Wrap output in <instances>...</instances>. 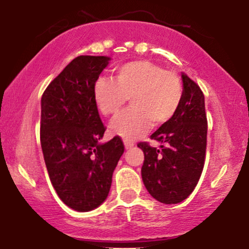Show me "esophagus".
<instances>
[{
  "mask_svg": "<svg viewBox=\"0 0 249 249\" xmlns=\"http://www.w3.org/2000/svg\"><path fill=\"white\" fill-rule=\"evenodd\" d=\"M124 145H125V148H126V150H127V148H131V147L134 146L133 142H128V141H125Z\"/></svg>",
  "mask_w": 249,
  "mask_h": 249,
  "instance_id": "esophagus-1",
  "label": "esophagus"
}]
</instances>
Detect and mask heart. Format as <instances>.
I'll return each mask as SVG.
<instances>
[{"label": "heart", "mask_w": 249, "mask_h": 249, "mask_svg": "<svg viewBox=\"0 0 249 249\" xmlns=\"http://www.w3.org/2000/svg\"><path fill=\"white\" fill-rule=\"evenodd\" d=\"M184 87L176 72L148 61L125 63L115 70V81L98 78L93 99L103 116H116L130 98L131 107L110 124L111 133L134 141L153 126L173 118L181 104Z\"/></svg>", "instance_id": "obj_1"}]
</instances>
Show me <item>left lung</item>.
Returning a JSON list of instances; mask_svg holds the SVG:
<instances>
[{"mask_svg": "<svg viewBox=\"0 0 249 249\" xmlns=\"http://www.w3.org/2000/svg\"><path fill=\"white\" fill-rule=\"evenodd\" d=\"M184 95L171 121L151 136L160 148L139 142L144 152L142 178L148 193L162 204H178L193 192L205 164L207 118L201 89L182 73Z\"/></svg>", "mask_w": 249, "mask_h": 249, "instance_id": "obj_1", "label": "left lung"}]
</instances>
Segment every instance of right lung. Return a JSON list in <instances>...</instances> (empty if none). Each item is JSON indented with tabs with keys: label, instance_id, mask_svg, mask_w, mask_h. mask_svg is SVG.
I'll list each match as a JSON object with an SVG mask.
<instances>
[{
	"label": "right lung",
	"instance_id": "right-lung-1",
	"mask_svg": "<svg viewBox=\"0 0 249 249\" xmlns=\"http://www.w3.org/2000/svg\"><path fill=\"white\" fill-rule=\"evenodd\" d=\"M110 57L78 56L48 85L41 101V146L59 199L78 212L107 199L124 153L121 137L99 144L107 127L93 99V85Z\"/></svg>",
	"mask_w": 249,
	"mask_h": 249
}]
</instances>
